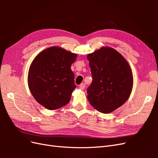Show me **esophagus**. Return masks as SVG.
Here are the masks:
<instances>
[{"label":"esophagus","mask_w":158,"mask_h":158,"mask_svg":"<svg viewBox=\"0 0 158 158\" xmlns=\"http://www.w3.org/2000/svg\"><path fill=\"white\" fill-rule=\"evenodd\" d=\"M85 84L84 83H82L80 85V88L81 89H84L85 88Z\"/></svg>","instance_id":"34e87169"}]
</instances>
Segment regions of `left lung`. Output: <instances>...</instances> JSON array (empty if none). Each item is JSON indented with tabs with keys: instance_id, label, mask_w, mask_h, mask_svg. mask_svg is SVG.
I'll return each instance as SVG.
<instances>
[{
	"instance_id": "1",
	"label": "left lung",
	"mask_w": 158,
	"mask_h": 158,
	"mask_svg": "<svg viewBox=\"0 0 158 158\" xmlns=\"http://www.w3.org/2000/svg\"><path fill=\"white\" fill-rule=\"evenodd\" d=\"M92 82L87 89L92 106L111 113L125 103L133 87L131 69L127 60L111 47H103L87 55Z\"/></svg>"
}]
</instances>
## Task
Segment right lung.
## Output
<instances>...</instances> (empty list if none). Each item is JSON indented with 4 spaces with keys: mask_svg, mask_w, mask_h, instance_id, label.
I'll return each instance as SVG.
<instances>
[{
    "mask_svg": "<svg viewBox=\"0 0 158 158\" xmlns=\"http://www.w3.org/2000/svg\"><path fill=\"white\" fill-rule=\"evenodd\" d=\"M76 58V54L53 46L40 52L33 60L28 72V87L41 106L55 110L70 102L76 87L70 66Z\"/></svg>",
    "mask_w": 158,
    "mask_h": 158,
    "instance_id": "right-lung-1",
    "label": "right lung"
}]
</instances>
